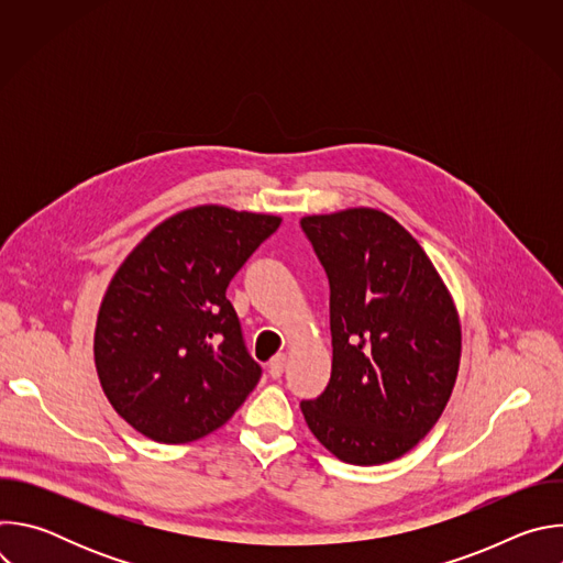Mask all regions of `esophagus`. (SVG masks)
I'll use <instances>...</instances> for the list:
<instances>
[{
    "instance_id": "34e87169",
    "label": "esophagus",
    "mask_w": 563,
    "mask_h": 563,
    "mask_svg": "<svg viewBox=\"0 0 563 563\" xmlns=\"http://www.w3.org/2000/svg\"><path fill=\"white\" fill-rule=\"evenodd\" d=\"M285 363H287V356H285V354H276V356L269 361V376H272V378H280L283 372H285Z\"/></svg>"
}]
</instances>
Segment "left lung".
Segmentation results:
<instances>
[{"label":"left lung","mask_w":563,"mask_h":563,"mask_svg":"<svg viewBox=\"0 0 563 563\" xmlns=\"http://www.w3.org/2000/svg\"><path fill=\"white\" fill-rule=\"evenodd\" d=\"M330 278L332 376L302 400L311 434L336 459L378 465L410 452L456 383L454 300L412 233L380 209L305 216Z\"/></svg>","instance_id":"left-lung-1"}]
</instances>
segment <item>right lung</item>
I'll return each instance as SVG.
<instances>
[{"mask_svg":"<svg viewBox=\"0 0 563 563\" xmlns=\"http://www.w3.org/2000/svg\"><path fill=\"white\" fill-rule=\"evenodd\" d=\"M272 213L185 209L151 229L102 298L93 356L113 410L157 443L224 426L261 380L227 287L278 229Z\"/></svg>","mask_w":563,"mask_h":563,"instance_id":"right-lung-1","label":"right lung"}]
</instances>
